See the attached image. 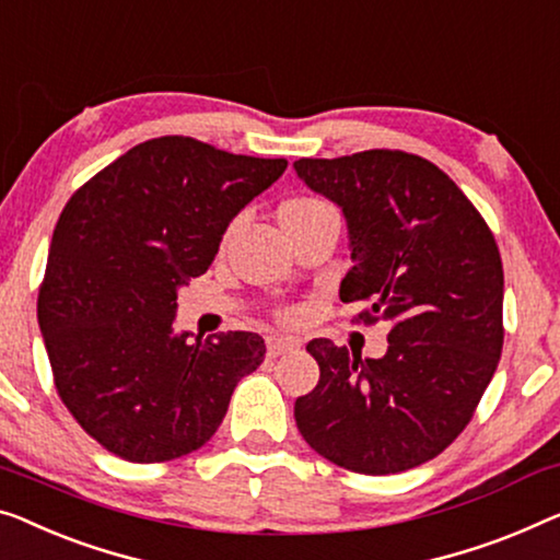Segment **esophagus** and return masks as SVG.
I'll return each mask as SVG.
<instances>
[{
  "label": "esophagus",
  "instance_id": "1",
  "mask_svg": "<svg viewBox=\"0 0 560 560\" xmlns=\"http://www.w3.org/2000/svg\"><path fill=\"white\" fill-rule=\"evenodd\" d=\"M299 345L294 339H281V337H271L269 341H266V349H269V357L271 360H277V357L291 352V349H296Z\"/></svg>",
  "mask_w": 560,
  "mask_h": 560
}]
</instances>
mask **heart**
Wrapping results in <instances>:
<instances>
[{
  "instance_id": "b5f03b06",
  "label": "heart",
  "mask_w": 560,
  "mask_h": 560,
  "mask_svg": "<svg viewBox=\"0 0 560 560\" xmlns=\"http://www.w3.org/2000/svg\"><path fill=\"white\" fill-rule=\"evenodd\" d=\"M327 211H331V208L324 203V200L312 198V196H299V198L283 200L281 208H279V221H281V226H287V223L314 219V215L327 213ZM229 233H226V238H229ZM283 316H287V319H294V314H291V312H287Z\"/></svg>"
}]
</instances>
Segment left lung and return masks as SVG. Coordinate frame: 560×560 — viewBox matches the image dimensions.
I'll return each mask as SVG.
<instances>
[{"label":"left lung","mask_w":560,"mask_h":560,"mask_svg":"<svg viewBox=\"0 0 560 560\" xmlns=\"http://www.w3.org/2000/svg\"><path fill=\"white\" fill-rule=\"evenodd\" d=\"M294 171L345 213V304L389 322L387 352L362 360L329 339L306 352L319 385L296 428L329 463L392 475L438 457L478 407L503 349V261L493 233L438 165L402 150L302 158Z\"/></svg>","instance_id":"8db88e82"}]
</instances>
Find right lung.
Segmentation results:
<instances>
[{
  "mask_svg": "<svg viewBox=\"0 0 560 560\" xmlns=\"http://www.w3.org/2000/svg\"><path fill=\"white\" fill-rule=\"evenodd\" d=\"M283 171V158L165 136L130 148L67 200L37 319L65 407L113 455L165 463L194 453L219 430L238 380L264 362L254 331H175V299Z\"/></svg>",
  "mask_w": 560,
  "mask_h": 560,
  "instance_id": "obj_1",
  "label": "right lung"
}]
</instances>
